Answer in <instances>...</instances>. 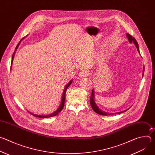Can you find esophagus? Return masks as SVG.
Segmentation results:
<instances>
[{"instance_id":"34e87169","label":"esophagus","mask_w":155,"mask_h":155,"mask_svg":"<svg viewBox=\"0 0 155 155\" xmlns=\"http://www.w3.org/2000/svg\"><path fill=\"white\" fill-rule=\"evenodd\" d=\"M88 75H89V73H88V72L86 71H82L78 74V75L80 78L86 77L88 76Z\"/></svg>"}]
</instances>
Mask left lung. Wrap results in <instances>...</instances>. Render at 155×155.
Wrapping results in <instances>:
<instances>
[{
	"mask_svg": "<svg viewBox=\"0 0 155 155\" xmlns=\"http://www.w3.org/2000/svg\"><path fill=\"white\" fill-rule=\"evenodd\" d=\"M126 36H127V38H128V40H129V43H134V44L136 45V48H137V51H139V54H140L139 45H138V43H137L136 40L133 37H132L130 34H127V33L126 34ZM144 71H145V68L143 67V74H144ZM94 99H95L94 90V89H93V90H92V93H91V96L90 104H91V106L92 108L93 109L94 111L96 113H97V114L101 115H105V116H107V115H110L112 114H109V113H108V112H105V111H103V110H102L100 108H99V107H98V106L97 105V104H96ZM127 110H128V109H127V110H124V111H122V112H117L116 114H121V113H123V112H124L127 111Z\"/></svg>",
	"mask_w": 155,
	"mask_h": 155,
	"instance_id": "obj_1",
	"label": "left lung"
}]
</instances>
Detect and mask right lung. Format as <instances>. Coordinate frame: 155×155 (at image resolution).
I'll use <instances>...</instances> for the list:
<instances>
[{
    "label": "right lung",
    "instance_id": "obj_1",
    "mask_svg": "<svg viewBox=\"0 0 155 155\" xmlns=\"http://www.w3.org/2000/svg\"><path fill=\"white\" fill-rule=\"evenodd\" d=\"M24 38H23L22 40H23ZM22 40H21L18 43V44L16 47V48H15V52H14V53L13 54V56H12V62H11V64H12H12H13V59H14V57H15V54L16 51V50L18 49V47H19V44H20L21 41H22ZM12 65H11V69H12ZM72 81H73V80H71L67 84L65 85V86L64 87V91H63V93H62V99H61V104H60L59 107L58 108V109L56 110V111H54V112H53V113H51V114H49V115H36V114H33L32 113H31V112H29V111H28V112H29L31 114H32L33 116L36 117H38V118H50V117H54V116L57 115L61 111V110H62V108H63V107H64V102H65V92H66V91H67L68 88L71 86V84Z\"/></svg>",
    "mask_w": 155,
    "mask_h": 155
}]
</instances>
